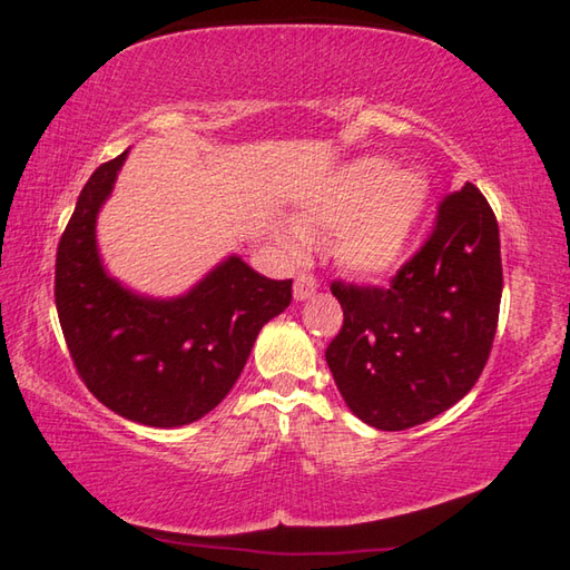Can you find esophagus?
<instances>
[{"mask_svg":"<svg viewBox=\"0 0 570 570\" xmlns=\"http://www.w3.org/2000/svg\"><path fill=\"white\" fill-rule=\"evenodd\" d=\"M318 288V278L314 274H298L296 282H294V296L296 302H304V298L312 296Z\"/></svg>","mask_w":570,"mask_h":570,"instance_id":"obj_1","label":"esophagus"}]
</instances>
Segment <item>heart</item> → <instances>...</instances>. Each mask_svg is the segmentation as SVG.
Returning a JSON list of instances; mask_svg holds the SVG:
<instances>
[{
    "instance_id": "heart-1",
    "label": "heart",
    "mask_w": 570,
    "mask_h": 570,
    "mask_svg": "<svg viewBox=\"0 0 570 570\" xmlns=\"http://www.w3.org/2000/svg\"><path fill=\"white\" fill-rule=\"evenodd\" d=\"M431 186L421 171L396 169L384 157H361L341 167L294 224H276L274 239L288 256L308 242L334 236V256L356 276H381L409 254L429 206Z\"/></svg>"
}]
</instances>
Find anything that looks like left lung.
<instances>
[{
    "label": "left lung",
    "mask_w": 570,
    "mask_h": 570,
    "mask_svg": "<svg viewBox=\"0 0 570 570\" xmlns=\"http://www.w3.org/2000/svg\"><path fill=\"white\" fill-rule=\"evenodd\" d=\"M503 292L499 222L473 184L443 196L389 286L334 282L344 326L326 364L368 426L403 431L461 401L489 361Z\"/></svg>",
    "instance_id": "obj_1"
}]
</instances>
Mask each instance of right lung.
I'll return each instance as SVG.
<instances>
[{"label": "right lung", "mask_w": 570, "mask_h": 570, "mask_svg": "<svg viewBox=\"0 0 570 570\" xmlns=\"http://www.w3.org/2000/svg\"><path fill=\"white\" fill-rule=\"evenodd\" d=\"M124 159L91 174L61 234L59 324L79 379L107 409L144 426H186L232 391L258 331L292 304V278L274 282L229 256L179 298L131 294L97 252V214Z\"/></svg>", "instance_id": "1"}]
</instances>
